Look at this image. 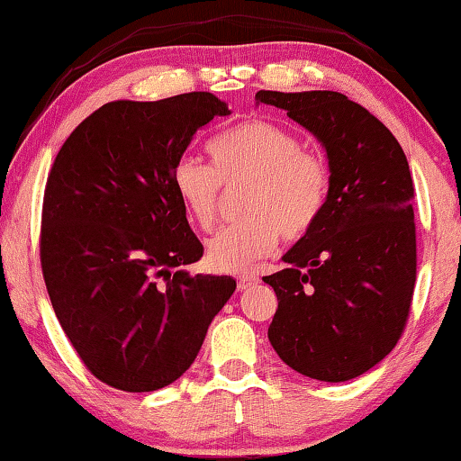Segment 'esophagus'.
I'll use <instances>...</instances> for the list:
<instances>
[{
    "instance_id": "1",
    "label": "esophagus",
    "mask_w": 461,
    "mask_h": 461,
    "mask_svg": "<svg viewBox=\"0 0 461 461\" xmlns=\"http://www.w3.org/2000/svg\"><path fill=\"white\" fill-rule=\"evenodd\" d=\"M258 276L257 275H252V273H246V275H240L238 276V287L242 289V291H246V289H250V287H254V285H258Z\"/></svg>"
}]
</instances>
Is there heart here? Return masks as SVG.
I'll return each instance as SVG.
<instances>
[{
	"mask_svg": "<svg viewBox=\"0 0 461 461\" xmlns=\"http://www.w3.org/2000/svg\"><path fill=\"white\" fill-rule=\"evenodd\" d=\"M213 166L180 158L172 185L188 217L213 230L221 185H248L242 203L246 221L230 225L207 244V267L215 273H242L267 257L279 240L299 242L316 230L332 193V172L320 153L275 122L248 121L213 137L207 145Z\"/></svg>",
	"mask_w": 461,
	"mask_h": 461,
	"instance_id": "heart-1",
	"label": "heart"
}]
</instances>
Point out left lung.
<instances>
[{
    "label": "left lung",
    "instance_id": "1",
    "mask_svg": "<svg viewBox=\"0 0 461 461\" xmlns=\"http://www.w3.org/2000/svg\"><path fill=\"white\" fill-rule=\"evenodd\" d=\"M322 143L332 172L324 217L262 276L279 308L268 326L276 355L320 382L363 375L396 347L416 281L414 186L390 129L345 94L257 92Z\"/></svg>",
    "mask_w": 461,
    "mask_h": 461
}]
</instances>
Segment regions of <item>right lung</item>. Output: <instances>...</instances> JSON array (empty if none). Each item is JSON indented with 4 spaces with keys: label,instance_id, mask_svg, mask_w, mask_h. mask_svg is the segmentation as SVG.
Instances as JSON below:
<instances>
[{
    "label": "right lung",
    "instance_id": "obj_1",
    "mask_svg": "<svg viewBox=\"0 0 461 461\" xmlns=\"http://www.w3.org/2000/svg\"><path fill=\"white\" fill-rule=\"evenodd\" d=\"M228 114L209 92L108 102L79 122L50 167L42 276L79 359L116 390L176 382L236 291L231 276L182 270L203 244L172 185L196 131Z\"/></svg>",
    "mask_w": 461,
    "mask_h": 461
}]
</instances>
